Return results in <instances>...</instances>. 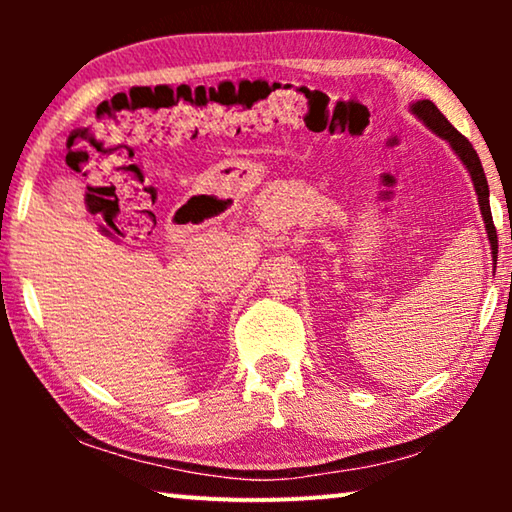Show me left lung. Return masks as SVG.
Returning <instances> with one entry per match:
<instances>
[{
	"label": "left lung",
	"mask_w": 512,
	"mask_h": 512,
	"mask_svg": "<svg viewBox=\"0 0 512 512\" xmlns=\"http://www.w3.org/2000/svg\"><path fill=\"white\" fill-rule=\"evenodd\" d=\"M411 110L418 115L424 124H427L433 133L443 137L449 144H452V149L456 151L458 158L463 160V164L470 171V176L474 180V189H476V196H479V205H481V214H483V221H485V230H488V237H490V246H492V257H495L497 262V228L495 223H492V212H490V189H488V180H485V173L481 167V160L476 151L472 149L470 140H467L465 135H461L456 131V128L449 124L445 119L443 112H440L436 106H433L431 101H418L413 103Z\"/></svg>",
	"instance_id": "8db88e82"
}]
</instances>
